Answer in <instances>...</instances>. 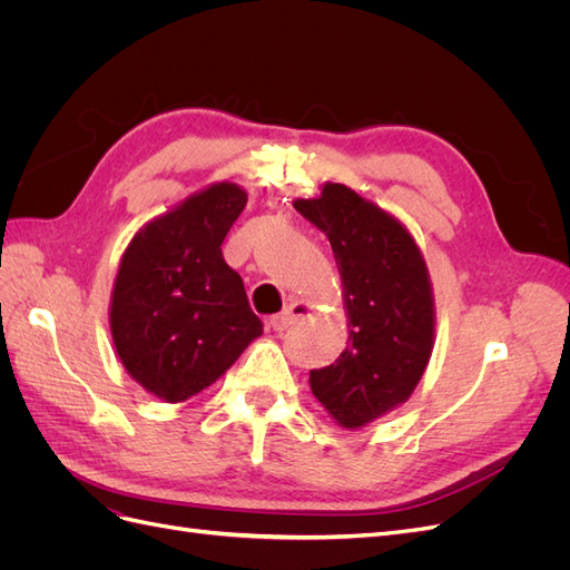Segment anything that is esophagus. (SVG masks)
Segmentation results:
<instances>
[{
	"label": "esophagus",
	"instance_id": "34e87169",
	"mask_svg": "<svg viewBox=\"0 0 570 570\" xmlns=\"http://www.w3.org/2000/svg\"><path fill=\"white\" fill-rule=\"evenodd\" d=\"M312 304L308 302H302V299H295L292 302L283 314H278V316H273L271 318V325H273V331H278V333H283V331H289L292 325L295 323H299L302 318H306V316H312Z\"/></svg>",
	"mask_w": 570,
	"mask_h": 570
}]
</instances>
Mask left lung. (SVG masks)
<instances>
[{
    "label": "left lung",
    "mask_w": 570,
    "mask_h": 570,
    "mask_svg": "<svg viewBox=\"0 0 570 570\" xmlns=\"http://www.w3.org/2000/svg\"><path fill=\"white\" fill-rule=\"evenodd\" d=\"M295 209L331 239L350 312L347 350L312 371L316 400L361 428L409 400L433 352L435 308L423 256L400 220L340 183Z\"/></svg>",
    "instance_id": "obj_1"
}]
</instances>
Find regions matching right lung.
<instances>
[{
  "label": "right lung",
  "instance_id": "1",
  "mask_svg": "<svg viewBox=\"0 0 570 570\" xmlns=\"http://www.w3.org/2000/svg\"><path fill=\"white\" fill-rule=\"evenodd\" d=\"M247 204L216 183L132 237L111 295L120 364L164 402H185L226 373L264 333L220 245Z\"/></svg>",
  "mask_w": 570,
  "mask_h": 570
}]
</instances>
